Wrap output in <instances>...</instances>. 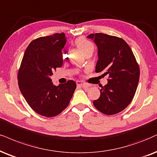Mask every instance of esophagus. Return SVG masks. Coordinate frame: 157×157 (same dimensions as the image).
I'll list each match as a JSON object with an SVG mask.
<instances>
[{
    "instance_id": "34e87169",
    "label": "esophagus",
    "mask_w": 157,
    "mask_h": 157,
    "mask_svg": "<svg viewBox=\"0 0 157 157\" xmlns=\"http://www.w3.org/2000/svg\"><path fill=\"white\" fill-rule=\"evenodd\" d=\"M76 84H77V86H85L86 85L85 83L80 82V81H78V82H76Z\"/></svg>"
}]
</instances>
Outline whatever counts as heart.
Wrapping results in <instances>:
<instances>
[{"mask_svg": "<svg viewBox=\"0 0 157 157\" xmlns=\"http://www.w3.org/2000/svg\"><path fill=\"white\" fill-rule=\"evenodd\" d=\"M75 43H76L77 46L78 47V49L82 51L83 53H86L88 51H93L94 50V46L90 40H86L84 38H79L78 39L75 40Z\"/></svg>", "mask_w": 157, "mask_h": 157, "instance_id": "obj_1", "label": "heart"}]
</instances>
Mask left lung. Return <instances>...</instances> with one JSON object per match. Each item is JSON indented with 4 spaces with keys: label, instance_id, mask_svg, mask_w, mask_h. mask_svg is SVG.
Returning <instances> with one entry per match:
<instances>
[{
    "label": "left lung",
    "instance_id": "obj_1",
    "mask_svg": "<svg viewBox=\"0 0 157 157\" xmlns=\"http://www.w3.org/2000/svg\"><path fill=\"white\" fill-rule=\"evenodd\" d=\"M98 47L95 72L108 75L100 96L94 100L97 109L106 115L123 111L132 101L140 78V69L132 49L124 40L104 33L87 36Z\"/></svg>",
    "mask_w": 157,
    "mask_h": 157
}]
</instances>
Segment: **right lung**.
I'll return each mask as SVG.
<instances>
[{
  "instance_id": "right-lung-1",
  "label": "right lung",
  "mask_w": 157,
  "mask_h": 157,
  "mask_svg": "<svg viewBox=\"0 0 157 157\" xmlns=\"http://www.w3.org/2000/svg\"><path fill=\"white\" fill-rule=\"evenodd\" d=\"M65 43L64 33L36 38L29 44L21 63V93L32 109L44 117H55L65 110L76 88L72 80L55 86L50 78L52 71L63 65L62 49Z\"/></svg>"
}]
</instances>
